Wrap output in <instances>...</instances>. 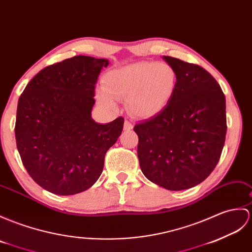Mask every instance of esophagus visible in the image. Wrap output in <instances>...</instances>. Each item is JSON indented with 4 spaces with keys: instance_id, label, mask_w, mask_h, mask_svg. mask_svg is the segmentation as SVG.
<instances>
[{
    "instance_id": "obj_1",
    "label": "esophagus",
    "mask_w": 252,
    "mask_h": 252,
    "mask_svg": "<svg viewBox=\"0 0 252 252\" xmlns=\"http://www.w3.org/2000/svg\"><path fill=\"white\" fill-rule=\"evenodd\" d=\"M125 130L126 131H130V130H132V128H133V124H132V122L131 121H128V120H126L125 121Z\"/></svg>"
}]
</instances>
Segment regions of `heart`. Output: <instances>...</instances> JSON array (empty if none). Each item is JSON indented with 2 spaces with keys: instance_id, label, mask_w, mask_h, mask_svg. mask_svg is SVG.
I'll list each match as a JSON object with an SVG mask.
<instances>
[{
  "instance_id": "obj_1",
  "label": "heart",
  "mask_w": 252,
  "mask_h": 252,
  "mask_svg": "<svg viewBox=\"0 0 252 252\" xmlns=\"http://www.w3.org/2000/svg\"><path fill=\"white\" fill-rule=\"evenodd\" d=\"M176 81V72L169 64L142 61L109 71L104 77V89L97 90L96 97L109 108L116 106V99L127 98L133 115L150 118L171 101Z\"/></svg>"
}]
</instances>
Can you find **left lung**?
I'll return each instance as SVG.
<instances>
[{"mask_svg": "<svg viewBox=\"0 0 252 252\" xmlns=\"http://www.w3.org/2000/svg\"><path fill=\"white\" fill-rule=\"evenodd\" d=\"M176 72L165 108L134 126L143 174L162 188L179 191L205 180L217 165L226 133L225 96L206 69L163 56Z\"/></svg>", "mask_w": 252, "mask_h": 252, "instance_id": "8db88e82", "label": "left lung"}]
</instances>
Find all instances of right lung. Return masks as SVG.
Returning a JSON list of instances; mask_svg holds the SVG:
<instances>
[{"label":"right lung","instance_id":"1","mask_svg":"<svg viewBox=\"0 0 252 252\" xmlns=\"http://www.w3.org/2000/svg\"><path fill=\"white\" fill-rule=\"evenodd\" d=\"M107 59L76 56L43 68L19 97L15 135L32 179L58 195L86 191L101 176L106 151L124 128L122 117L97 124L94 86Z\"/></svg>","mask_w":252,"mask_h":252}]
</instances>
